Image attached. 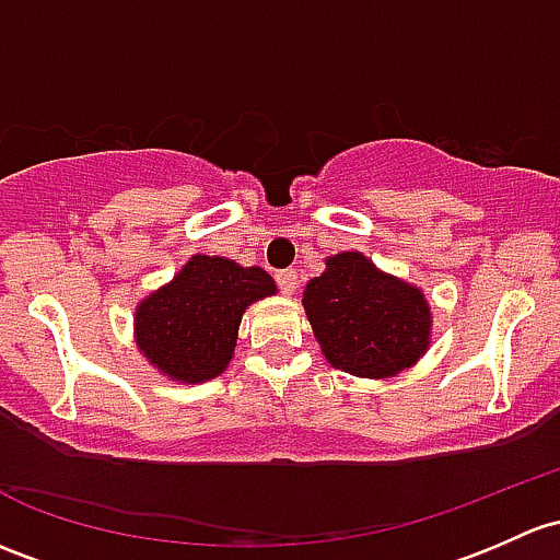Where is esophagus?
<instances>
[{"label":"esophagus","instance_id":"esophagus-1","mask_svg":"<svg viewBox=\"0 0 560 560\" xmlns=\"http://www.w3.org/2000/svg\"><path fill=\"white\" fill-rule=\"evenodd\" d=\"M276 284H279V290L284 292V295H292V292L298 290V273L292 268L279 270V273H276Z\"/></svg>","mask_w":560,"mask_h":560}]
</instances>
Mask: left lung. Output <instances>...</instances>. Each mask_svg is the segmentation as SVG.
Here are the masks:
<instances>
[{
  "mask_svg": "<svg viewBox=\"0 0 560 560\" xmlns=\"http://www.w3.org/2000/svg\"><path fill=\"white\" fill-rule=\"evenodd\" d=\"M303 305L327 362L362 378L399 373L429 346L432 316L421 292L359 252L329 257L305 287Z\"/></svg>",
  "mask_w": 560,
  "mask_h": 560,
  "instance_id": "1",
  "label": "left lung"
}]
</instances>
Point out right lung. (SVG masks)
<instances>
[{
  "instance_id": "obj_1",
  "label": "right lung",
  "mask_w": 560,
  "mask_h": 560,
  "mask_svg": "<svg viewBox=\"0 0 560 560\" xmlns=\"http://www.w3.org/2000/svg\"><path fill=\"white\" fill-rule=\"evenodd\" d=\"M276 292L262 268L196 255L137 311V343L161 373L187 384L217 378L231 362L241 314Z\"/></svg>"
}]
</instances>
